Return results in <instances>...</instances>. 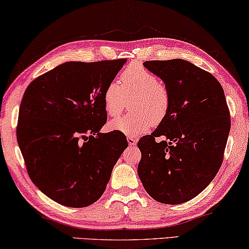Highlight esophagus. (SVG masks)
<instances>
[{
	"mask_svg": "<svg viewBox=\"0 0 249 249\" xmlns=\"http://www.w3.org/2000/svg\"><path fill=\"white\" fill-rule=\"evenodd\" d=\"M127 142H128V145H129V146H135L137 140L135 139V137L128 136V137H127Z\"/></svg>",
	"mask_w": 249,
	"mask_h": 249,
	"instance_id": "obj_1",
	"label": "esophagus"
}]
</instances>
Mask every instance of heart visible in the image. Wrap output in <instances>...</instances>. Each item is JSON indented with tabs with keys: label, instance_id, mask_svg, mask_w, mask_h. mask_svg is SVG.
<instances>
[{
	"label": "heart",
	"instance_id": "b5f03b06",
	"mask_svg": "<svg viewBox=\"0 0 249 249\" xmlns=\"http://www.w3.org/2000/svg\"><path fill=\"white\" fill-rule=\"evenodd\" d=\"M129 100L131 113L109 122L112 131L139 136L151 126L160 125L167 117L172 97L164 82L140 64H131L120 75V83L112 81L103 94L104 109L108 116L123 112Z\"/></svg>",
	"mask_w": 249,
	"mask_h": 249
}]
</instances>
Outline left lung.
<instances>
[{"instance_id": "obj_1", "label": "left lung", "mask_w": 249, "mask_h": 249, "mask_svg": "<svg viewBox=\"0 0 249 249\" xmlns=\"http://www.w3.org/2000/svg\"><path fill=\"white\" fill-rule=\"evenodd\" d=\"M144 66L166 84L172 104L167 117L137 143V173L157 202H188L222 166L231 129L224 89L214 75L180 58L147 61Z\"/></svg>"}]
</instances>
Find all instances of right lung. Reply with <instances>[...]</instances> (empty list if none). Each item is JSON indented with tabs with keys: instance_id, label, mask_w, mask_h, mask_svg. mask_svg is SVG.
<instances>
[{
	"instance_id": "right-lung-1",
	"label": "right lung",
	"mask_w": 249,
	"mask_h": 249,
	"mask_svg": "<svg viewBox=\"0 0 249 249\" xmlns=\"http://www.w3.org/2000/svg\"><path fill=\"white\" fill-rule=\"evenodd\" d=\"M66 62L27 86L18 110V143L39 191L68 207H86L105 192L127 147L123 133H101L103 94L126 63Z\"/></svg>"
}]
</instances>
